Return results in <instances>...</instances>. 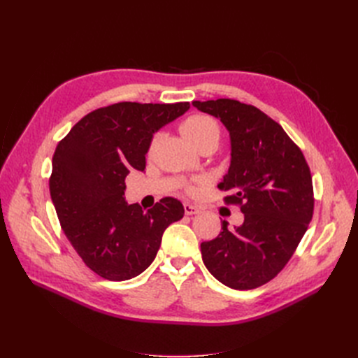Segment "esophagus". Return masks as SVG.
I'll return each instance as SVG.
<instances>
[{"mask_svg": "<svg viewBox=\"0 0 358 358\" xmlns=\"http://www.w3.org/2000/svg\"><path fill=\"white\" fill-rule=\"evenodd\" d=\"M183 209H185L187 215H197L201 212L200 208H197V206H194L191 203H183Z\"/></svg>", "mask_w": 358, "mask_h": 358, "instance_id": "1", "label": "esophagus"}]
</instances>
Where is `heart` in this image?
Returning a JSON list of instances; mask_svg holds the SVG:
<instances>
[{
  "mask_svg": "<svg viewBox=\"0 0 358 358\" xmlns=\"http://www.w3.org/2000/svg\"><path fill=\"white\" fill-rule=\"evenodd\" d=\"M182 133L185 134V137L197 149L209 142L218 143L221 137L218 124H216L212 117L203 116V115L189 116L187 121L182 124ZM158 140H159V134L154 137L152 143H150V150L157 146Z\"/></svg>",
  "mask_w": 358,
  "mask_h": 358,
  "instance_id": "1",
  "label": "heart"
}]
</instances>
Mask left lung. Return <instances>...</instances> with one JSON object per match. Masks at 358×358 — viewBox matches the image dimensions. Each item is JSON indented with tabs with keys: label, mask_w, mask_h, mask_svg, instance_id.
I'll return each instance as SVG.
<instances>
[{
	"label": "left lung",
	"mask_w": 358,
	"mask_h": 358,
	"mask_svg": "<svg viewBox=\"0 0 358 358\" xmlns=\"http://www.w3.org/2000/svg\"><path fill=\"white\" fill-rule=\"evenodd\" d=\"M218 117L230 133L231 161L218 188L225 203L239 204L241 227L201 243L203 263L233 289L267 284L294 254L313 213L312 176L299 146L257 107L237 100L192 101Z\"/></svg>",
	"instance_id": "8db88e82"
}]
</instances>
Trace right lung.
<instances>
[{
    "mask_svg": "<svg viewBox=\"0 0 358 358\" xmlns=\"http://www.w3.org/2000/svg\"><path fill=\"white\" fill-rule=\"evenodd\" d=\"M189 109V103H116L96 109L58 143L49 189L67 239L92 272L131 279L150 266L162 233L183 216L173 197L143 210L125 201V178L143 171L154 134Z\"/></svg>",
    "mask_w": 358,
    "mask_h": 358,
    "instance_id": "add662e5",
    "label": "right lung"
}]
</instances>
